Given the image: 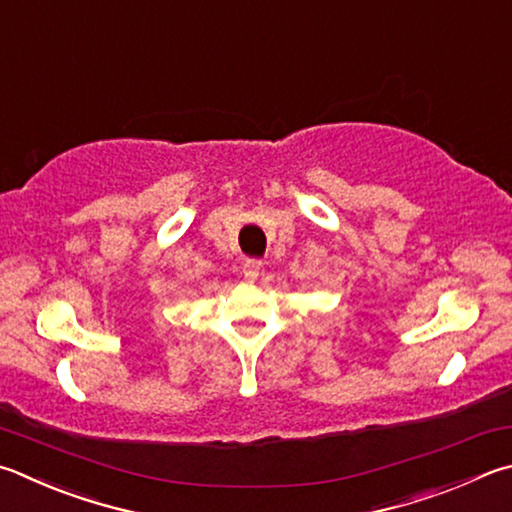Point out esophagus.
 I'll return each instance as SVG.
<instances>
[{"label": "esophagus", "instance_id": "1", "mask_svg": "<svg viewBox=\"0 0 512 512\" xmlns=\"http://www.w3.org/2000/svg\"><path fill=\"white\" fill-rule=\"evenodd\" d=\"M259 271H262V264L255 262V259H248V262L244 264V268H241V273H244V280L250 282V284L257 280Z\"/></svg>", "mask_w": 512, "mask_h": 512}]
</instances>
